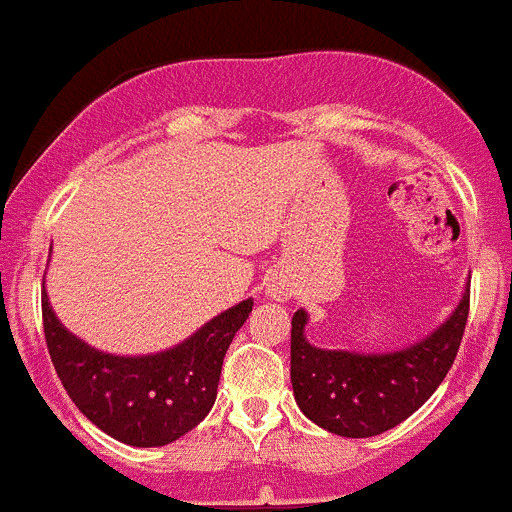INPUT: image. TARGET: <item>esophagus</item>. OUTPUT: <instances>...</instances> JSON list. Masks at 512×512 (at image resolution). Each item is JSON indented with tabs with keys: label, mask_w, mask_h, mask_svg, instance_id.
<instances>
[{
	"label": "esophagus",
	"mask_w": 512,
	"mask_h": 512,
	"mask_svg": "<svg viewBox=\"0 0 512 512\" xmlns=\"http://www.w3.org/2000/svg\"><path fill=\"white\" fill-rule=\"evenodd\" d=\"M269 294H271V297H274V299H284V289H279V287H271Z\"/></svg>",
	"instance_id": "esophagus-1"
}]
</instances>
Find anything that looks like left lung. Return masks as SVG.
<instances>
[{"instance_id": "left-lung-1", "label": "left lung", "mask_w": 512, "mask_h": 512, "mask_svg": "<svg viewBox=\"0 0 512 512\" xmlns=\"http://www.w3.org/2000/svg\"><path fill=\"white\" fill-rule=\"evenodd\" d=\"M470 312V281L447 320L421 340L388 353L327 350L307 340L309 314L292 317L294 401L309 421L337 437L365 439L419 411L457 358Z\"/></svg>"}]
</instances>
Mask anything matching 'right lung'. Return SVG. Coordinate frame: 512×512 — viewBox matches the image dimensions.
Segmentation results:
<instances>
[{
  "instance_id": "add662e5",
  "label": "right lung",
  "mask_w": 512,
  "mask_h": 512,
  "mask_svg": "<svg viewBox=\"0 0 512 512\" xmlns=\"http://www.w3.org/2000/svg\"><path fill=\"white\" fill-rule=\"evenodd\" d=\"M251 309L253 299L233 304L175 348L114 355L73 335L42 289V325L60 383L91 424L129 447L172 444L208 416L225 350Z\"/></svg>"
}]
</instances>
